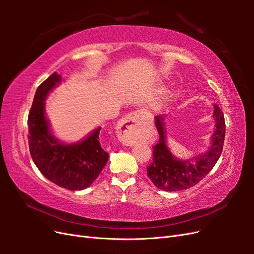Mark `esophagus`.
<instances>
[{
  "label": "esophagus",
  "instance_id": "obj_1",
  "mask_svg": "<svg viewBox=\"0 0 254 254\" xmlns=\"http://www.w3.org/2000/svg\"><path fill=\"white\" fill-rule=\"evenodd\" d=\"M141 114L131 112L123 120L119 127V139L126 146H133L141 141Z\"/></svg>",
  "mask_w": 254,
  "mask_h": 254
}]
</instances>
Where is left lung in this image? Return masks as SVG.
<instances>
[{"instance_id":"1","label":"left lung","mask_w":254,"mask_h":254,"mask_svg":"<svg viewBox=\"0 0 254 254\" xmlns=\"http://www.w3.org/2000/svg\"><path fill=\"white\" fill-rule=\"evenodd\" d=\"M164 119L165 115L156 117L155 124L160 139L159 143L153 146V161L147 167V176L158 189L166 191L190 189L210 173L221 155L226 133L224 113L217 105H214L215 128L209 148L205 152L186 160L176 158L168 148Z\"/></svg>"}]
</instances>
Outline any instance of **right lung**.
<instances>
[{
	"instance_id": "right-lung-1",
	"label": "right lung",
	"mask_w": 254,
	"mask_h": 254,
	"mask_svg": "<svg viewBox=\"0 0 254 254\" xmlns=\"http://www.w3.org/2000/svg\"><path fill=\"white\" fill-rule=\"evenodd\" d=\"M63 77L53 73L38 87L30 108L28 145L34 163L45 178L70 190L89 188L105 167L109 153L101 146L98 127L82 140L66 144L54 135L45 115V99Z\"/></svg>"
}]
</instances>
